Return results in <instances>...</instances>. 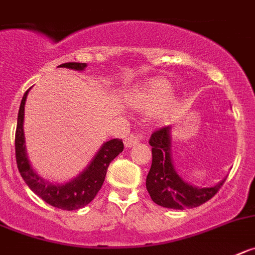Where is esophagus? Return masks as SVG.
<instances>
[{"label": "esophagus", "instance_id": "esophagus-1", "mask_svg": "<svg viewBox=\"0 0 255 255\" xmlns=\"http://www.w3.org/2000/svg\"><path fill=\"white\" fill-rule=\"evenodd\" d=\"M144 137H145L144 134H137V132L136 134H130L125 137V141H124V143H125L126 148H130V146L132 145H136L140 140L144 139Z\"/></svg>", "mask_w": 255, "mask_h": 255}]
</instances>
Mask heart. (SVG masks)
Returning <instances> with one entry per match:
<instances>
[{"label": "heart", "instance_id": "obj_1", "mask_svg": "<svg viewBox=\"0 0 255 255\" xmlns=\"http://www.w3.org/2000/svg\"><path fill=\"white\" fill-rule=\"evenodd\" d=\"M170 91L172 88H170L169 82H167L165 79H156V81L151 82L143 92L135 96L132 99V105L140 110L150 111L167 101Z\"/></svg>", "mask_w": 255, "mask_h": 255}]
</instances>
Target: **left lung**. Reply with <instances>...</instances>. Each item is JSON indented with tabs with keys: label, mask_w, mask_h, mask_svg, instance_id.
Instances as JSON below:
<instances>
[{
	"label": "left lung",
	"mask_w": 255,
	"mask_h": 255,
	"mask_svg": "<svg viewBox=\"0 0 255 255\" xmlns=\"http://www.w3.org/2000/svg\"><path fill=\"white\" fill-rule=\"evenodd\" d=\"M170 131V126H164L155 130L149 139L153 160L146 176V190L151 200L159 206L174 210L197 207L211 200L226 178L212 187H197L183 181L172 159Z\"/></svg>",
	"instance_id": "1"
}]
</instances>
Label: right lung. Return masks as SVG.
I'll list each match as a JSON object with an SVG mask.
<instances>
[{
	"instance_id": "1",
	"label": "right lung",
	"mask_w": 255,
	"mask_h": 255,
	"mask_svg": "<svg viewBox=\"0 0 255 255\" xmlns=\"http://www.w3.org/2000/svg\"><path fill=\"white\" fill-rule=\"evenodd\" d=\"M58 67L73 69V71H85L87 64L86 63H64ZM29 91L30 90H27L25 92L24 97L21 100L17 115V126H16L15 151L18 172L30 190L50 206L67 210V211L85 207L101 190L110 163L124 150L123 140L112 139L104 143V145L93 156L90 164L86 167V169L69 182L54 183V182L46 181L32 169L29 158H27L26 145H25L24 115L25 102H26Z\"/></svg>"
}]
</instances>
